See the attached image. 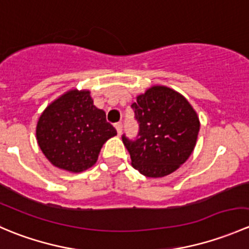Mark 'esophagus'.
<instances>
[{
    "label": "esophagus",
    "mask_w": 249,
    "mask_h": 249,
    "mask_svg": "<svg viewBox=\"0 0 249 249\" xmlns=\"http://www.w3.org/2000/svg\"><path fill=\"white\" fill-rule=\"evenodd\" d=\"M114 127H115V130H117L118 135L122 134V131H123V124H122V123H117V124L114 125Z\"/></svg>",
    "instance_id": "34e87169"
}]
</instances>
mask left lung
<instances>
[{
    "mask_svg": "<svg viewBox=\"0 0 249 249\" xmlns=\"http://www.w3.org/2000/svg\"><path fill=\"white\" fill-rule=\"evenodd\" d=\"M139 134L123 135L134 169L147 177H164L187 161L196 144L200 122L180 94L166 87H153L131 105Z\"/></svg>",
    "mask_w": 249,
    "mask_h": 249,
    "instance_id": "1",
    "label": "left lung"
}]
</instances>
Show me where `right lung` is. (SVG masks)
Segmentation results:
<instances>
[{
    "mask_svg": "<svg viewBox=\"0 0 249 249\" xmlns=\"http://www.w3.org/2000/svg\"><path fill=\"white\" fill-rule=\"evenodd\" d=\"M117 130L106 113L92 104L90 92L71 90L44 109L37 123L39 148L54 166L82 172L96 162L102 145Z\"/></svg>",
    "mask_w": 249,
    "mask_h": 249,
    "instance_id": "1",
    "label": "right lung"
}]
</instances>
